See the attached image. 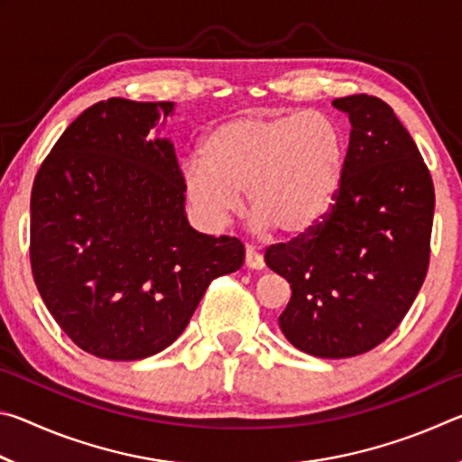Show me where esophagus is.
I'll return each mask as SVG.
<instances>
[{"label": "esophagus", "mask_w": 462, "mask_h": 462, "mask_svg": "<svg viewBox=\"0 0 462 462\" xmlns=\"http://www.w3.org/2000/svg\"><path fill=\"white\" fill-rule=\"evenodd\" d=\"M245 264L248 269H263L264 267V259L263 254L256 250L254 246H246L245 253Z\"/></svg>", "instance_id": "1"}]
</instances>
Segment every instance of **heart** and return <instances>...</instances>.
Segmentation results:
<instances>
[{
  "label": "heart",
  "mask_w": 462,
  "mask_h": 462,
  "mask_svg": "<svg viewBox=\"0 0 462 462\" xmlns=\"http://www.w3.org/2000/svg\"><path fill=\"white\" fill-rule=\"evenodd\" d=\"M346 152L340 124L322 112L240 114L203 138V159L185 162L183 191L212 228L238 212L246 191L256 232L297 238L330 216Z\"/></svg>",
  "instance_id": "b5f03b06"
}]
</instances>
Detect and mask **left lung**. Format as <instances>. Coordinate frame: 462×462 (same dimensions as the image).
<instances>
[{
	"mask_svg": "<svg viewBox=\"0 0 462 462\" xmlns=\"http://www.w3.org/2000/svg\"><path fill=\"white\" fill-rule=\"evenodd\" d=\"M348 116L346 175L334 209L264 263L291 285L279 318L301 353L348 358L387 338L426 279L434 185L416 143L385 101L334 99Z\"/></svg>",
	"mask_w": 462,
	"mask_h": 462,
	"instance_id": "left-lung-1",
	"label": "left lung"
}]
</instances>
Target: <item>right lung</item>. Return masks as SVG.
<instances>
[{"instance_id": "obj_1", "label": "right lung", "mask_w": 462, "mask_h": 462, "mask_svg": "<svg viewBox=\"0 0 462 462\" xmlns=\"http://www.w3.org/2000/svg\"><path fill=\"white\" fill-rule=\"evenodd\" d=\"M175 104L112 97L52 146L30 199V263L46 308L85 353L140 361L171 346L208 285L238 271L236 238L193 230L162 138Z\"/></svg>"}]
</instances>
